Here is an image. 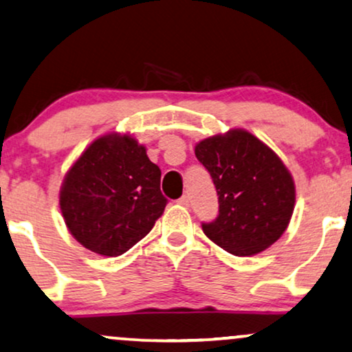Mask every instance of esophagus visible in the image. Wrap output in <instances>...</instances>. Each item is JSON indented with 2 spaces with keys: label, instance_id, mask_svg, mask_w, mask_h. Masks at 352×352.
Instances as JSON below:
<instances>
[{
  "label": "esophagus",
  "instance_id": "obj_1",
  "mask_svg": "<svg viewBox=\"0 0 352 352\" xmlns=\"http://www.w3.org/2000/svg\"><path fill=\"white\" fill-rule=\"evenodd\" d=\"M177 204L182 205V207H189V205H190L189 195H182V197H181L179 200H177Z\"/></svg>",
  "mask_w": 352,
  "mask_h": 352
}]
</instances>
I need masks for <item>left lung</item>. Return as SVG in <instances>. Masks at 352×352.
Segmentation results:
<instances>
[{
  "label": "left lung",
  "instance_id": "1",
  "mask_svg": "<svg viewBox=\"0 0 352 352\" xmlns=\"http://www.w3.org/2000/svg\"><path fill=\"white\" fill-rule=\"evenodd\" d=\"M195 157L217 187L220 213L202 230L226 252L250 257L270 248L286 231L296 186L281 158L245 129L200 140Z\"/></svg>",
  "mask_w": 352,
  "mask_h": 352
}]
</instances>
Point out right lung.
Returning a JSON list of instances; mask_svg holds the SVG:
<instances>
[{
  "mask_svg": "<svg viewBox=\"0 0 352 352\" xmlns=\"http://www.w3.org/2000/svg\"><path fill=\"white\" fill-rule=\"evenodd\" d=\"M162 171L135 137L108 132L72 163L59 189L67 230L85 249L118 257L152 230L166 199Z\"/></svg>",
  "mask_w": 352,
  "mask_h": 352,
  "instance_id": "right-lung-1",
  "label": "right lung"
}]
</instances>
